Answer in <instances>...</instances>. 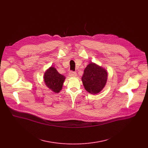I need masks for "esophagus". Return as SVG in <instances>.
<instances>
[{"mask_svg": "<svg viewBox=\"0 0 148 148\" xmlns=\"http://www.w3.org/2000/svg\"><path fill=\"white\" fill-rule=\"evenodd\" d=\"M69 74V76H70L71 77H75L77 75L76 72H74V71H70Z\"/></svg>", "mask_w": 148, "mask_h": 148, "instance_id": "34e87169", "label": "esophagus"}]
</instances>
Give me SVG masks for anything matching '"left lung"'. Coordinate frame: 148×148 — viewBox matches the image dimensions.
I'll return each instance as SVG.
<instances>
[{
	"label": "left lung",
	"mask_w": 148,
	"mask_h": 148,
	"mask_svg": "<svg viewBox=\"0 0 148 148\" xmlns=\"http://www.w3.org/2000/svg\"><path fill=\"white\" fill-rule=\"evenodd\" d=\"M107 77V72L105 69L94 63H90L84 71L82 81L88 92L96 94L105 87Z\"/></svg>",
	"instance_id": "8db88e82"
}]
</instances>
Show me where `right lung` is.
Returning a JSON list of instances; mask_svg holds the SVG:
<instances>
[{"label": "right lung", "instance_id": "add662e5", "mask_svg": "<svg viewBox=\"0 0 148 148\" xmlns=\"http://www.w3.org/2000/svg\"><path fill=\"white\" fill-rule=\"evenodd\" d=\"M65 77L60 74L53 67L49 68L45 73L44 81L46 86L55 93H58L62 89Z\"/></svg>", "mask_w": 148, "mask_h": 148}]
</instances>
